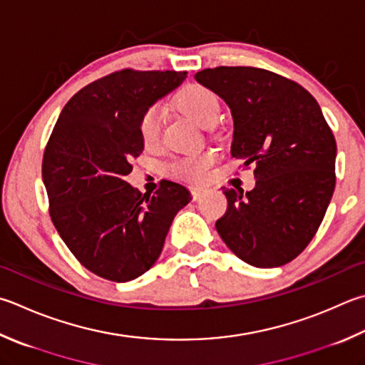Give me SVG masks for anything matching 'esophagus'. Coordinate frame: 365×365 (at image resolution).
<instances>
[{"instance_id": "1", "label": "esophagus", "mask_w": 365, "mask_h": 365, "mask_svg": "<svg viewBox=\"0 0 365 365\" xmlns=\"http://www.w3.org/2000/svg\"><path fill=\"white\" fill-rule=\"evenodd\" d=\"M206 192H208V189L200 187V185H194V187H190V194H192V198H194V200H198V198L203 197Z\"/></svg>"}]
</instances>
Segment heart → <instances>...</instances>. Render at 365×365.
<instances>
[{"instance_id": "b5f03b06", "label": "heart", "mask_w": 365, "mask_h": 365, "mask_svg": "<svg viewBox=\"0 0 365 365\" xmlns=\"http://www.w3.org/2000/svg\"><path fill=\"white\" fill-rule=\"evenodd\" d=\"M175 106L180 113L185 114L198 125L211 127L215 125L219 111H221V101L215 91L202 84H187L182 87L175 97ZM162 130L160 111L157 106H150L143 113L138 132L143 144L146 148H153L159 143ZM216 157L210 150L182 155L170 163L171 175L190 182L205 181L210 175V170L215 163Z\"/></svg>"}]
</instances>
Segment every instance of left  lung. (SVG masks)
I'll return each mask as SVG.
<instances>
[{
    "mask_svg": "<svg viewBox=\"0 0 365 365\" xmlns=\"http://www.w3.org/2000/svg\"><path fill=\"white\" fill-rule=\"evenodd\" d=\"M197 82L229 105L230 153L256 187L225 189L222 242L259 268L291 262L318 232L335 189L336 143L318 101L297 82L252 66L206 68Z\"/></svg>",
    "mask_w": 365,
    "mask_h": 365,
    "instance_id": "8db88e82",
    "label": "left lung"
}]
</instances>
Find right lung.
<instances>
[{
	"label": "right lung",
	"mask_w": 365,
	"mask_h": 365,
	"mask_svg": "<svg viewBox=\"0 0 365 365\" xmlns=\"http://www.w3.org/2000/svg\"><path fill=\"white\" fill-rule=\"evenodd\" d=\"M187 71L120 70L73 95L43 157L49 215L74 257L98 277L125 283L159 259L165 237L190 192L162 181L141 194L125 181L141 153L143 113Z\"/></svg>",
	"instance_id": "obj_1"
}]
</instances>
